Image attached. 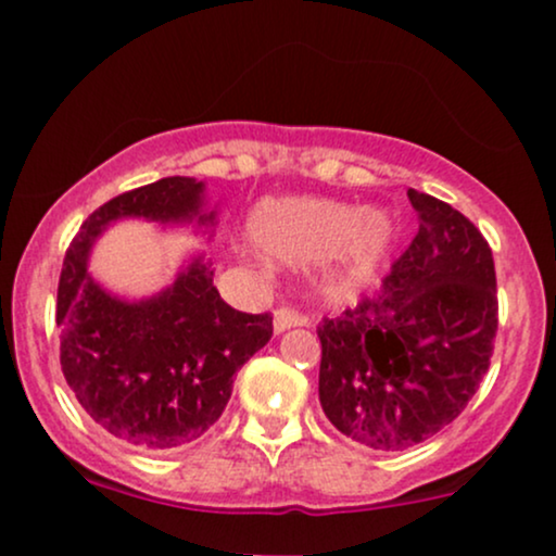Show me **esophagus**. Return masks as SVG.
I'll use <instances>...</instances> for the list:
<instances>
[{
    "instance_id": "obj_1",
    "label": "esophagus",
    "mask_w": 556,
    "mask_h": 556,
    "mask_svg": "<svg viewBox=\"0 0 556 556\" xmlns=\"http://www.w3.org/2000/svg\"><path fill=\"white\" fill-rule=\"evenodd\" d=\"M305 324H308V318L298 314V311L279 308L277 314H274V334H282V331L295 329V327H305Z\"/></svg>"
}]
</instances>
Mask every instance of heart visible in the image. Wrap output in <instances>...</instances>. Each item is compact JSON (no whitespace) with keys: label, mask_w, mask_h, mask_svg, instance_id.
<instances>
[{"label":"heart","mask_w":556,"mask_h":556,"mask_svg":"<svg viewBox=\"0 0 556 556\" xmlns=\"http://www.w3.org/2000/svg\"><path fill=\"white\" fill-rule=\"evenodd\" d=\"M264 256L285 264L321 261L318 295L350 303L379 282L397 245L400 227L384 208H363L327 198H266L245 225Z\"/></svg>","instance_id":"obj_1"}]
</instances>
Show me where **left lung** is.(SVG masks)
Masks as SVG:
<instances>
[{
    "label": "left lung",
    "mask_w": 556,
    "mask_h": 556,
    "mask_svg": "<svg viewBox=\"0 0 556 556\" xmlns=\"http://www.w3.org/2000/svg\"><path fill=\"white\" fill-rule=\"evenodd\" d=\"M418 235L381 285L318 327V400L337 431L400 452L450 426L489 371L496 274L489 242L439 198L407 190Z\"/></svg>",
    "instance_id": "left-lung-1"
}]
</instances>
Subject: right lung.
Listing matches in <instances>:
<instances>
[{"mask_svg":"<svg viewBox=\"0 0 556 556\" xmlns=\"http://www.w3.org/2000/svg\"><path fill=\"white\" fill-rule=\"evenodd\" d=\"M125 219L214 238L216 203L195 177H164L112 198L83 222L56 292L60 363L83 410L119 442L167 452L195 442L225 413L235 374L271 340L269 314H240L193 251L167 287L125 298L96 282V240Z\"/></svg>","mask_w":556,"mask_h":556,"instance_id":"add662e5","label":"right lung"}]
</instances>
